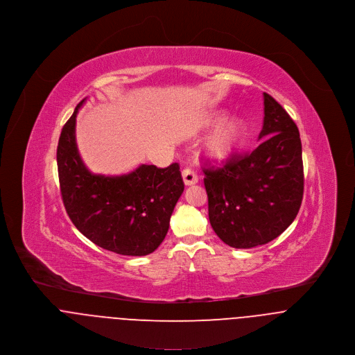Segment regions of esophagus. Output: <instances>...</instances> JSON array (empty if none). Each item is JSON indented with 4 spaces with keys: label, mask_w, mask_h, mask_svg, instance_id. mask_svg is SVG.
I'll use <instances>...</instances> for the list:
<instances>
[{
    "label": "esophagus",
    "mask_w": 355,
    "mask_h": 355,
    "mask_svg": "<svg viewBox=\"0 0 355 355\" xmlns=\"http://www.w3.org/2000/svg\"><path fill=\"white\" fill-rule=\"evenodd\" d=\"M182 178H184V184H185L187 187L195 185V184H198V181H199L196 173H195L193 170H191V168L182 170Z\"/></svg>",
    "instance_id": "34e87169"
}]
</instances>
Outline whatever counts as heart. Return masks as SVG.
<instances>
[{"label":"heart","mask_w":355,"mask_h":355,"mask_svg":"<svg viewBox=\"0 0 355 355\" xmlns=\"http://www.w3.org/2000/svg\"><path fill=\"white\" fill-rule=\"evenodd\" d=\"M222 121L220 115H215L205 122V128H210ZM243 136V126L239 121L232 119L220 123L205 145V156L213 163H223L236 150Z\"/></svg>","instance_id":"obj_1"}]
</instances>
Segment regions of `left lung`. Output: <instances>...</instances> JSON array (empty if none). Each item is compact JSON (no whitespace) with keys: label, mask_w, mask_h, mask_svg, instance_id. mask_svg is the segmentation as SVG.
Instances as JSON below:
<instances>
[{"label":"left lung","mask_w":355,"mask_h":355,"mask_svg":"<svg viewBox=\"0 0 355 355\" xmlns=\"http://www.w3.org/2000/svg\"><path fill=\"white\" fill-rule=\"evenodd\" d=\"M265 118L258 148L205 168L209 218L216 236L233 248H252L279 237L303 199L299 130L283 107L263 93Z\"/></svg>","instance_id":"8db88e82"}]
</instances>
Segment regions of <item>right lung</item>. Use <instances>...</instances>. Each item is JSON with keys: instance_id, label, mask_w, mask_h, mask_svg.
I'll use <instances>...</instances> for the list:
<instances>
[{"instance_id": "obj_1", "label": "right lung", "mask_w": 355, "mask_h": 355, "mask_svg": "<svg viewBox=\"0 0 355 355\" xmlns=\"http://www.w3.org/2000/svg\"><path fill=\"white\" fill-rule=\"evenodd\" d=\"M82 100L58 145L62 199L75 227L96 245L128 257L153 252L164 240L170 216L184 192L178 163L141 164L123 175L93 174L82 162L75 122Z\"/></svg>"}]
</instances>
